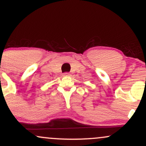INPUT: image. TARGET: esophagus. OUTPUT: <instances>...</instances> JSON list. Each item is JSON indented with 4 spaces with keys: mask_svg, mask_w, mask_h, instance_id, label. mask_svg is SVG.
<instances>
[{
    "mask_svg": "<svg viewBox=\"0 0 146 146\" xmlns=\"http://www.w3.org/2000/svg\"><path fill=\"white\" fill-rule=\"evenodd\" d=\"M69 73H63V76H64V77H67V76H69Z\"/></svg>",
    "mask_w": 146,
    "mask_h": 146,
    "instance_id": "34e87169",
    "label": "esophagus"
}]
</instances>
